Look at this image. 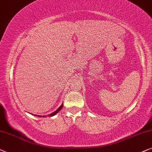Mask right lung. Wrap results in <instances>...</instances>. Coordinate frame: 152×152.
I'll list each match as a JSON object with an SVG mask.
<instances>
[{
	"mask_svg": "<svg viewBox=\"0 0 152 152\" xmlns=\"http://www.w3.org/2000/svg\"><path fill=\"white\" fill-rule=\"evenodd\" d=\"M62 106H63V104H62V105L61 106H60L59 108H58L57 110H56L55 112H53V113H50V114H49V115H48V116H49V117H53V116H54V115H56V114H57V113L59 112V111L61 110L62 109ZM35 115V116H37V117H45L46 115H43V116H42V115Z\"/></svg>",
	"mask_w": 152,
	"mask_h": 152,
	"instance_id": "right-lung-1",
	"label": "right lung"
}]
</instances>
